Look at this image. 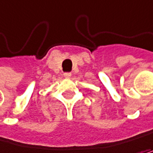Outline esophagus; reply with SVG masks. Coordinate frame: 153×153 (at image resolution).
<instances>
[{"label":"esophagus","instance_id":"esophagus-1","mask_svg":"<svg viewBox=\"0 0 153 153\" xmlns=\"http://www.w3.org/2000/svg\"><path fill=\"white\" fill-rule=\"evenodd\" d=\"M63 76H64L65 78H70L72 75H71V73H64V75H63Z\"/></svg>","mask_w":153,"mask_h":153}]
</instances>
